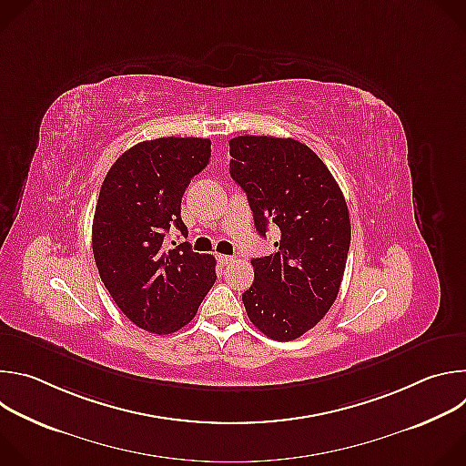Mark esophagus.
Instances as JSON below:
<instances>
[{"label": "esophagus", "mask_w": 466, "mask_h": 466, "mask_svg": "<svg viewBox=\"0 0 466 466\" xmlns=\"http://www.w3.org/2000/svg\"><path fill=\"white\" fill-rule=\"evenodd\" d=\"M236 259V256H228V254H218V261L221 263V265H228V263H232Z\"/></svg>", "instance_id": "34e87169"}]
</instances>
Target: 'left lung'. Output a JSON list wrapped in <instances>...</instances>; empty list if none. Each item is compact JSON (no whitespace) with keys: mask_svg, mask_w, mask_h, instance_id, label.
Segmentation results:
<instances>
[{"mask_svg":"<svg viewBox=\"0 0 466 466\" xmlns=\"http://www.w3.org/2000/svg\"><path fill=\"white\" fill-rule=\"evenodd\" d=\"M230 177L247 193L254 227L280 230L277 250L254 258L243 293L250 322L275 341L311 329L336 302L350 248L343 191L324 162L293 138L238 137Z\"/></svg>","mask_w":466,"mask_h":466,"instance_id":"8db88e82","label":"left lung"}]
</instances>
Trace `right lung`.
Segmentation results:
<instances>
[{"label": "right lung", "instance_id": "1", "mask_svg": "<svg viewBox=\"0 0 466 466\" xmlns=\"http://www.w3.org/2000/svg\"><path fill=\"white\" fill-rule=\"evenodd\" d=\"M208 138H157L125 151L108 169L92 225L99 277L128 320L166 336L186 326L216 282V258L186 243L164 248L166 232L184 236L180 201L210 160Z\"/></svg>", "mask_w": 466, "mask_h": 466}]
</instances>
